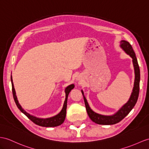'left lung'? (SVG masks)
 <instances>
[{"label": "left lung", "mask_w": 149, "mask_h": 149, "mask_svg": "<svg viewBox=\"0 0 149 149\" xmlns=\"http://www.w3.org/2000/svg\"><path fill=\"white\" fill-rule=\"evenodd\" d=\"M120 47L123 50L132 58V61L133 64L134 70H135V81H134V86L133 88V92L131 94L130 99L124 106H123L117 112L112 116H104L97 114L96 112L93 111L91 108L90 107L88 102L84 96V93L81 90V93L83 96V99L85 104L86 112L88 113V116L91 119V120L99 125H114L121 121L123 119H124L129 112L132 110L133 107L135 106L137 102L138 98L139 95L140 90V68L139 64H138L137 59L135 56V53L132 48L130 43L125 40H121L120 42Z\"/></svg>", "instance_id": "8db88e82"}]
</instances>
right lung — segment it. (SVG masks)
<instances>
[{
    "label": "right lung",
    "instance_id": "1",
    "mask_svg": "<svg viewBox=\"0 0 149 149\" xmlns=\"http://www.w3.org/2000/svg\"><path fill=\"white\" fill-rule=\"evenodd\" d=\"M10 79H11V83H12V90H13V97L14 100L15 101V103L16 104L17 107L18 109L23 112V113L26 115V116L30 119V120L33 122L35 124L37 125L43 127H55L59 126L61 124H63V122L64 121V119L66 118V108H67V102H68V97L69 93L71 92V90L74 88V84H71L67 86L66 89H65V93H66V99H65L64 105L62 110L59 112V114L54 116L53 117L49 118H39L34 116L30 115L28 112L25 111L20 106V104L18 102V100L17 99V97L16 95V92L15 89L14 88V84L13 82V78L12 76L10 77Z\"/></svg>",
    "mask_w": 149,
    "mask_h": 149
}]
</instances>
